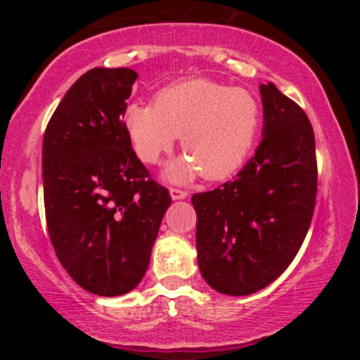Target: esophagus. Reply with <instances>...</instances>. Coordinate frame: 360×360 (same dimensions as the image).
<instances>
[{
    "mask_svg": "<svg viewBox=\"0 0 360 360\" xmlns=\"http://www.w3.org/2000/svg\"><path fill=\"white\" fill-rule=\"evenodd\" d=\"M170 196L172 200H185L188 193H186L185 190H180V188H170Z\"/></svg>",
    "mask_w": 360,
    "mask_h": 360,
    "instance_id": "esophagus-1",
    "label": "esophagus"
}]
</instances>
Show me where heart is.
I'll return each mask as SVG.
<instances>
[{
  "label": "heart",
  "instance_id": "heart-1",
  "mask_svg": "<svg viewBox=\"0 0 360 360\" xmlns=\"http://www.w3.org/2000/svg\"><path fill=\"white\" fill-rule=\"evenodd\" d=\"M262 124V106L252 93L206 78L167 85L154 106L131 103L124 112L126 134L144 164H157L181 134L186 154L165 165L170 184H188L234 175L252 152Z\"/></svg>",
  "mask_w": 360,
  "mask_h": 360
}]
</instances>
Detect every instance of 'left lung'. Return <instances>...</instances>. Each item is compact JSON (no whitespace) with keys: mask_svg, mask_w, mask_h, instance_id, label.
Masks as SVG:
<instances>
[{"mask_svg":"<svg viewBox=\"0 0 360 360\" xmlns=\"http://www.w3.org/2000/svg\"><path fill=\"white\" fill-rule=\"evenodd\" d=\"M259 91L264 127L255 154L234 180L191 196L200 272L229 297L259 292L285 272L316 201L311 122L274 83Z\"/></svg>","mask_w":360,"mask_h":360,"instance_id":"left-lung-1","label":"left lung"}]
</instances>
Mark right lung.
<instances>
[{
	"label": "right lung",
	"mask_w": 360,
	"mask_h": 360,
	"mask_svg": "<svg viewBox=\"0 0 360 360\" xmlns=\"http://www.w3.org/2000/svg\"><path fill=\"white\" fill-rule=\"evenodd\" d=\"M137 73L91 68L58 103L42 142L44 205L68 275L100 297L134 290L172 200L150 179L124 127Z\"/></svg>",
	"instance_id": "1"
}]
</instances>
